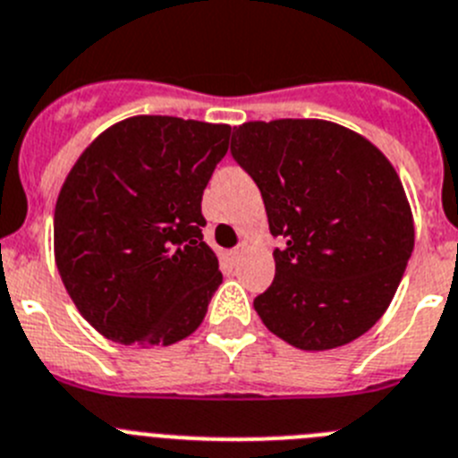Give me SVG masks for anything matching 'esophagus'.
Here are the masks:
<instances>
[{
  "label": "esophagus",
  "instance_id": "obj_1",
  "mask_svg": "<svg viewBox=\"0 0 458 458\" xmlns=\"http://www.w3.org/2000/svg\"><path fill=\"white\" fill-rule=\"evenodd\" d=\"M242 251H245V247L242 245H238V247H233L232 251H229V257H232V261L236 263V261H241V257H242Z\"/></svg>",
  "mask_w": 458,
  "mask_h": 458
}]
</instances>
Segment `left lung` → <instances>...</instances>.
I'll use <instances>...</instances> for the list:
<instances>
[{"mask_svg": "<svg viewBox=\"0 0 458 458\" xmlns=\"http://www.w3.org/2000/svg\"><path fill=\"white\" fill-rule=\"evenodd\" d=\"M232 157L259 186L279 238L275 281L254 300L275 335L334 350L391 304L413 251L397 172L372 142L325 120L247 123Z\"/></svg>", "mask_w": 458, "mask_h": 458, "instance_id": "1", "label": "left lung"}]
</instances>
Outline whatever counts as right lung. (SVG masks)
I'll return each instance as SVG.
<instances>
[{
  "label": "right lung",
  "mask_w": 458,
  "mask_h": 458,
  "mask_svg": "<svg viewBox=\"0 0 458 458\" xmlns=\"http://www.w3.org/2000/svg\"><path fill=\"white\" fill-rule=\"evenodd\" d=\"M226 124L138 115L106 129L61 188L54 251L67 293L99 334L172 345L222 284L201 195L229 149Z\"/></svg>",
  "instance_id": "obj_1"
}]
</instances>
